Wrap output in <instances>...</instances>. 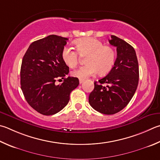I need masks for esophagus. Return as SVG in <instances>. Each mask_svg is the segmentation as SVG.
Here are the masks:
<instances>
[{"mask_svg":"<svg viewBox=\"0 0 160 160\" xmlns=\"http://www.w3.org/2000/svg\"><path fill=\"white\" fill-rule=\"evenodd\" d=\"M83 82H84V80H83V79H80V80H79L80 84H82Z\"/></svg>","mask_w":160,"mask_h":160,"instance_id":"34e87169","label":"esophagus"}]
</instances>
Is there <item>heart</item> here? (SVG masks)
<instances>
[{"mask_svg":"<svg viewBox=\"0 0 160 160\" xmlns=\"http://www.w3.org/2000/svg\"><path fill=\"white\" fill-rule=\"evenodd\" d=\"M74 44L77 52L68 46L63 48V61L69 67L74 68L79 62V54L80 56H87V64L72 71V76L85 79L97 72L99 75H105L111 70L115 60V52L112 47L103 45L100 40L92 38L78 39Z\"/></svg>","mask_w":160,"mask_h":160,"instance_id":"heart-1","label":"heart"}]
</instances>
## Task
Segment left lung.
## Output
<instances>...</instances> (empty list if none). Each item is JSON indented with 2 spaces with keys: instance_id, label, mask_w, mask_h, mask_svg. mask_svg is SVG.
Masks as SVG:
<instances>
[{
  "instance_id": "left-lung-1",
  "label": "left lung",
  "mask_w": 160,
  "mask_h": 160,
  "mask_svg": "<svg viewBox=\"0 0 160 160\" xmlns=\"http://www.w3.org/2000/svg\"><path fill=\"white\" fill-rule=\"evenodd\" d=\"M109 42L117 48V59L106 76L94 82L89 96L93 108L105 115L115 114L127 106L137 89L139 70L134 49L115 36Z\"/></svg>"
}]
</instances>
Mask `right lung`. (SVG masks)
<instances>
[{
    "label": "right lung",
    "instance_id": "right-lung-1",
    "mask_svg": "<svg viewBox=\"0 0 160 160\" xmlns=\"http://www.w3.org/2000/svg\"><path fill=\"white\" fill-rule=\"evenodd\" d=\"M66 38L50 35L32 42L23 57L20 79L21 89L28 103L44 115H54L67 105L70 94L79 85L77 78L65 76L68 66L62 52ZM64 79L61 85L57 79Z\"/></svg>",
    "mask_w": 160,
    "mask_h": 160
}]
</instances>
